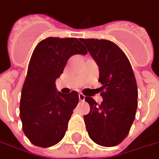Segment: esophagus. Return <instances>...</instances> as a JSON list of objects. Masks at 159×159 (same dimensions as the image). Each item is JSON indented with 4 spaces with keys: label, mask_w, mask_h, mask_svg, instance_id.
I'll return each instance as SVG.
<instances>
[{
    "label": "esophagus",
    "mask_w": 159,
    "mask_h": 159,
    "mask_svg": "<svg viewBox=\"0 0 159 159\" xmlns=\"http://www.w3.org/2000/svg\"><path fill=\"white\" fill-rule=\"evenodd\" d=\"M78 97H79V100L81 101H83V100H85V95H83V93H79L78 94Z\"/></svg>",
    "instance_id": "1"
}]
</instances>
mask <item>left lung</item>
<instances>
[{
    "label": "left lung",
    "instance_id": "8db88e82",
    "mask_svg": "<svg viewBox=\"0 0 159 159\" xmlns=\"http://www.w3.org/2000/svg\"><path fill=\"white\" fill-rule=\"evenodd\" d=\"M90 55L99 67V82L102 84L98 105L91 97L85 100L90 111L84 117L91 140L103 147H114L123 141L129 132L138 103V89L132 66L125 53L108 40L83 39Z\"/></svg>",
    "mask_w": 159,
    "mask_h": 159
}]
</instances>
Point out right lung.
I'll use <instances>...</instances> for the list:
<instances>
[{"instance_id":"1","label":"right lung","mask_w":159,"mask_h":159,"mask_svg":"<svg viewBox=\"0 0 159 159\" xmlns=\"http://www.w3.org/2000/svg\"><path fill=\"white\" fill-rule=\"evenodd\" d=\"M87 52L83 43L71 37H48L34 49L19 107L24 133L33 145L52 147L65 136L79 97L76 91L59 92L55 81L71 56Z\"/></svg>"}]
</instances>
